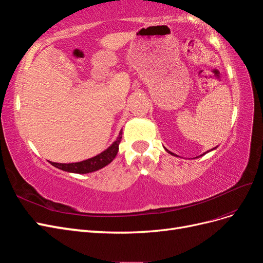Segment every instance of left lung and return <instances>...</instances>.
<instances>
[{
  "label": "left lung",
  "mask_w": 263,
  "mask_h": 263,
  "mask_svg": "<svg viewBox=\"0 0 263 263\" xmlns=\"http://www.w3.org/2000/svg\"><path fill=\"white\" fill-rule=\"evenodd\" d=\"M215 148H216V147H215ZM215 148H213V149H212V150H214V149H215ZM164 149H165V148H164ZM165 151H166V153H169V154H170V155H172V156H176V157H178V156H177V155H174V154H173V153H171V151H170V150H168V149H165ZM210 151H211V150H209V151H206V153H205V154H208V153H210ZM205 154H203V155H205ZM203 155H201V156H203Z\"/></svg>",
  "instance_id": "obj_1"
}]
</instances>
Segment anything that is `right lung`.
Listing matches in <instances>:
<instances>
[{"mask_svg": "<svg viewBox=\"0 0 263 263\" xmlns=\"http://www.w3.org/2000/svg\"><path fill=\"white\" fill-rule=\"evenodd\" d=\"M122 134L123 129L119 132L118 136L116 140L110 145L107 149H105L103 153L99 154L98 156L92 157L90 159H86V160L80 161V162H73V163H57V162H51L50 163L58 168L60 170L67 171V172H72V173H80V174H85V173H90L98 171L102 168H104L105 165L112 162L114 160V158L116 157L118 153V146L121 144V139H122Z\"/></svg>", "mask_w": 263, "mask_h": 263, "instance_id": "obj_1", "label": "right lung"}]
</instances>
